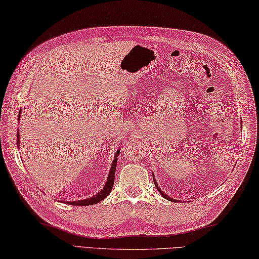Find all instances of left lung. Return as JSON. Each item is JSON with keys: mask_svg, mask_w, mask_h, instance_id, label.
<instances>
[{"mask_svg": "<svg viewBox=\"0 0 259 259\" xmlns=\"http://www.w3.org/2000/svg\"><path fill=\"white\" fill-rule=\"evenodd\" d=\"M154 185H155V187H157V189L159 190V192L161 193V195H162V196H163L164 198H167V199H169V201H172V202H177V201H176V199H171V198H170V197L168 196V195H165V194L162 192V190H161V189L158 187V184H157V182H155V180H154Z\"/></svg>", "mask_w": 259, "mask_h": 259, "instance_id": "1", "label": "left lung"}]
</instances>
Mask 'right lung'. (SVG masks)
Listing matches in <instances>:
<instances>
[{
	"label": "right lung",
	"instance_id": "obj_1",
	"mask_svg": "<svg viewBox=\"0 0 259 259\" xmlns=\"http://www.w3.org/2000/svg\"><path fill=\"white\" fill-rule=\"evenodd\" d=\"M19 118H20V116H19ZM18 118V119H19ZM19 134H18V138H17V145L19 146ZM119 154V151H117V153L115 155V159L113 161V164H111V168H110V172L108 176V179H107V183L104 186V188L101 189V192L98 193L95 196H92L90 198H87V199H82V201H74V202H67V204H72V205H77V206H87V205H92V204H97L101 202L102 199L106 198L108 195L110 194L111 189H113L114 186V182H115V171H116V165H117V157H118Z\"/></svg>",
	"mask_w": 259,
	"mask_h": 259
}]
</instances>
